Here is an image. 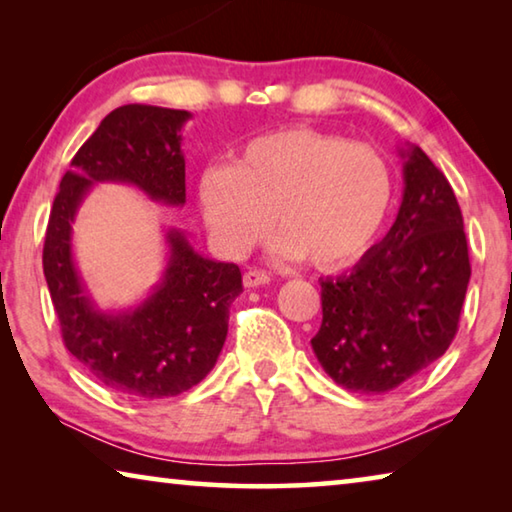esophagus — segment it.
<instances>
[{"instance_id": "esophagus-1", "label": "esophagus", "mask_w": 512, "mask_h": 512, "mask_svg": "<svg viewBox=\"0 0 512 512\" xmlns=\"http://www.w3.org/2000/svg\"><path fill=\"white\" fill-rule=\"evenodd\" d=\"M271 282V275L266 271H259V268H250V271L244 273V284L246 287H262V284Z\"/></svg>"}]
</instances>
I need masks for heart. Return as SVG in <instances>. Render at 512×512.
Wrapping results in <instances>:
<instances>
[{"label":"heart","mask_w":512,"mask_h":512,"mask_svg":"<svg viewBox=\"0 0 512 512\" xmlns=\"http://www.w3.org/2000/svg\"><path fill=\"white\" fill-rule=\"evenodd\" d=\"M393 173L366 144L314 128H282L241 144L230 164L198 176V205L225 255L241 257L271 230L277 253L339 268L372 246L393 207Z\"/></svg>","instance_id":"obj_1"}]
</instances>
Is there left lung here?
Segmentation results:
<instances>
[{
	"label": "left lung",
	"instance_id": "obj_1",
	"mask_svg": "<svg viewBox=\"0 0 512 512\" xmlns=\"http://www.w3.org/2000/svg\"><path fill=\"white\" fill-rule=\"evenodd\" d=\"M400 155L393 228L348 273L320 280L323 323L311 348L336 384L363 395L393 391L443 357L472 275L452 185L420 146Z\"/></svg>",
	"mask_w": 512,
	"mask_h": 512
}]
</instances>
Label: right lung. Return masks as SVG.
Listing matches in <instances>:
<instances>
[{
    "mask_svg": "<svg viewBox=\"0 0 512 512\" xmlns=\"http://www.w3.org/2000/svg\"><path fill=\"white\" fill-rule=\"evenodd\" d=\"M187 110L128 103L112 110L74 155L54 198L42 268L65 348L92 377L135 400L189 391L214 368L228 336L230 305L241 293L237 264L214 262L169 228L167 268L133 309L101 311L72 255V225L92 185H133L164 205H185Z\"/></svg>",
    "mask_w": 512,
    "mask_h": 512,
    "instance_id": "right-lung-1",
    "label": "right lung"
}]
</instances>
